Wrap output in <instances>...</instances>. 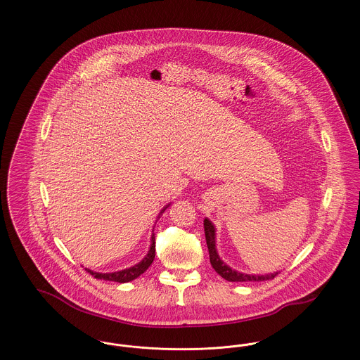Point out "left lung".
<instances>
[{
	"instance_id": "8db88e82",
	"label": "left lung",
	"mask_w": 360,
	"mask_h": 360,
	"mask_svg": "<svg viewBox=\"0 0 360 360\" xmlns=\"http://www.w3.org/2000/svg\"><path fill=\"white\" fill-rule=\"evenodd\" d=\"M204 229H205L206 245L210 257V264L216 270V273L221 275L225 281L229 282H260V281H269L273 279L278 271L270 274H245L240 273L233 269H231L223 259L219 257L217 247H216V226L209 219L204 220Z\"/></svg>"
}]
</instances>
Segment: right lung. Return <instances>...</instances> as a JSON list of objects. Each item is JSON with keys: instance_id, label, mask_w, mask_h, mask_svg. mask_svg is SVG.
Segmentation results:
<instances>
[{"instance_id": "1", "label": "right lung", "mask_w": 360, "mask_h": 360, "mask_svg": "<svg viewBox=\"0 0 360 360\" xmlns=\"http://www.w3.org/2000/svg\"><path fill=\"white\" fill-rule=\"evenodd\" d=\"M170 204H172V202H170ZM170 204H167V205L165 206V207L159 212V214H158L156 219H160V214H163V212L170 206ZM154 257L155 235L154 229H153V233H151V244H150L148 252H147V254L144 255V257H143L139 263H136V264H134V266H131V267H128V269L120 270V271H113V273H97V271H93V270H90V269H85V270L89 274L93 275V276L97 278V279L125 283V282H131V281L136 279L137 276H140V275L143 274V273L153 264Z\"/></svg>"}]
</instances>
